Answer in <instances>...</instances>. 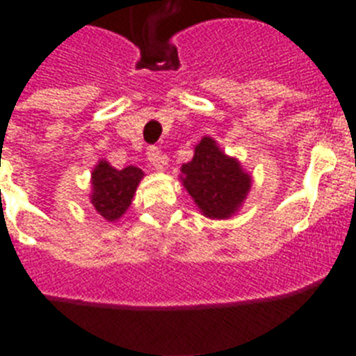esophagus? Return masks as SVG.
<instances>
[{
  "label": "esophagus",
  "instance_id": "esophagus-1",
  "mask_svg": "<svg viewBox=\"0 0 356 356\" xmlns=\"http://www.w3.org/2000/svg\"><path fill=\"white\" fill-rule=\"evenodd\" d=\"M147 159H149L151 166L155 168L156 172H164V168H166L168 164L166 155H162L156 147H149V149H147Z\"/></svg>",
  "mask_w": 356,
  "mask_h": 356
}]
</instances>
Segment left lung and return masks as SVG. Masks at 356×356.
<instances>
[{"instance_id":"1","label":"left lung","mask_w":356,"mask_h":356,"mask_svg":"<svg viewBox=\"0 0 356 356\" xmlns=\"http://www.w3.org/2000/svg\"><path fill=\"white\" fill-rule=\"evenodd\" d=\"M181 183L205 218L229 220L242 209L253 177L211 136L195 144L192 161L181 166Z\"/></svg>"}]
</instances>
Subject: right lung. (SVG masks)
<instances>
[{
  "instance_id": "add662e5",
  "label": "right lung",
  "mask_w": 356,
  "mask_h": 356,
  "mask_svg": "<svg viewBox=\"0 0 356 356\" xmlns=\"http://www.w3.org/2000/svg\"><path fill=\"white\" fill-rule=\"evenodd\" d=\"M144 172L136 166L116 170L111 162L102 159L92 170L90 205L97 216L114 223L127 212L133 203Z\"/></svg>"
}]
</instances>
